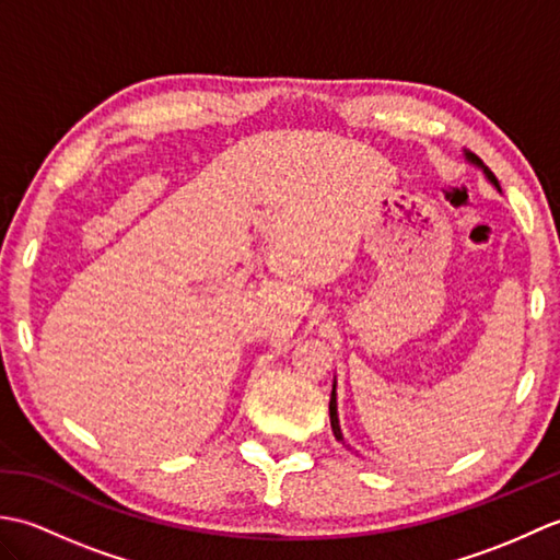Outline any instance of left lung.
Here are the masks:
<instances>
[{"label": "left lung", "instance_id": "obj_1", "mask_svg": "<svg viewBox=\"0 0 560 560\" xmlns=\"http://www.w3.org/2000/svg\"><path fill=\"white\" fill-rule=\"evenodd\" d=\"M464 159H467L471 165H477V168H481L483 171V175H486V180H489L498 192H501V185H498V180H495V175L486 168V165L481 163V159L477 156V153H471V151H467L464 149ZM329 423H331V431H335V438L339 440L341 445H347V440H343V433H341V425H339V411H337V377H335V385H331V397H329ZM349 447V445H347ZM351 450V447H349Z\"/></svg>", "mask_w": 560, "mask_h": 560}]
</instances>
